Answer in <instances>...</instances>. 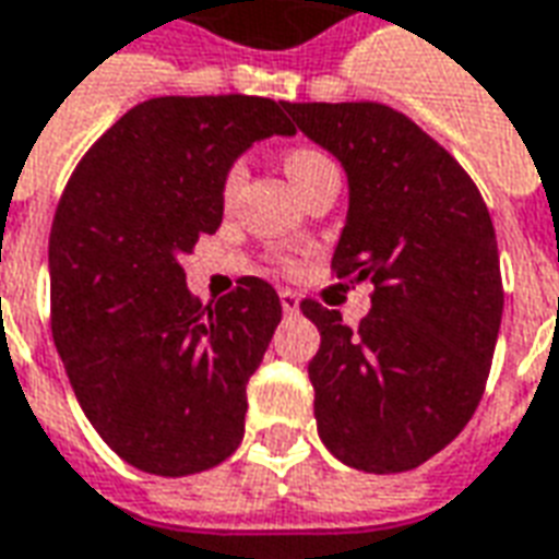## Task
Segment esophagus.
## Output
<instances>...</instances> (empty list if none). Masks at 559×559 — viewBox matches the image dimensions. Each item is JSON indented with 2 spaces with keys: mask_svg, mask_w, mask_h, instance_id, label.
Masks as SVG:
<instances>
[{
  "mask_svg": "<svg viewBox=\"0 0 559 559\" xmlns=\"http://www.w3.org/2000/svg\"><path fill=\"white\" fill-rule=\"evenodd\" d=\"M281 308H284V314H299V296L293 290H281Z\"/></svg>",
  "mask_w": 559,
  "mask_h": 559,
  "instance_id": "esophagus-1",
  "label": "esophagus"
}]
</instances>
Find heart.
Wrapping results in <instances>:
<instances>
[{"instance_id":"obj_1","label":"heart","mask_w":559,"mask_h":559,"mask_svg":"<svg viewBox=\"0 0 559 559\" xmlns=\"http://www.w3.org/2000/svg\"><path fill=\"white\" fill-rule=\"evenodd\" d=\"M323 163H330V159L323 157V154H318V151H311V147H296V151H290V154H287V159H284V166H287V175L293 178V185H299L308 171H314L318 166H323ZM241 181H245V166H241V163H233V166L226 169L224 197L226 199L236 197V193H239Z\"/></svg>"}]
</instances>
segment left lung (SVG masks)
<instances>
[{"label": "left lung", "instance_id": "8db88e82", "mask_svg": "<svg viewBox=\"0 0 559 559\" xmlns=\"http://www.w3.org/2000/svg\"><path fill=\"white\" fill-rule=\"evenodd\" d=\"M287 115L347 175L335 275L374 284L357 330L302 302L320 333L308 362L320 442L354 469H415L481 402L502 320L493 221L463 166L388 105L287 103Z\"/></svg>", "mask_w": 559, "mask_h": 559}]
</instances>
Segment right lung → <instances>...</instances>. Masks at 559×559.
<instances>
[{
    "label": "right lung",
    "instance_id": "obj_1",
    "mask_svg": "<svg viewBox=\"0 0 559 559\" xmlns=\"http://www.w3.org/2000/svg\"><path fill=\"white\" fill-rule=\"evenodd\" d=\"M263 96H159L78 163L50 229L53 345L78 402L130 466L181 478L239 448L248 378L281 323L263 278L202 308L181 257L224 221L226 169L293 135Z\"/></svg>",
    "mask_w": 559,
    "mask_h": 559
}]
</instances>
